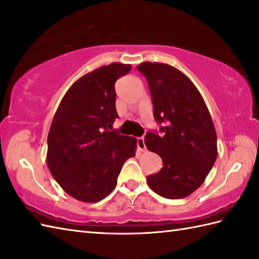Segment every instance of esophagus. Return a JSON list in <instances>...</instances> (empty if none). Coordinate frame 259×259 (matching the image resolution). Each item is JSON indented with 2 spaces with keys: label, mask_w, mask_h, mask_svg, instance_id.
I'll use <instances>...</instances> for the list:
<instances>
[{
  "label": "esophagus",
  "mask_w": 259,
  "mask_h": 259,
  "mask_svg": "<svg viewBox=\"0 0 259 259\" xmlns=\"http://www.w3.org/2000/svg\"><path fill=\"white\" fill-rule=\"evenodd\" d=\"M137 146L140 151H146V145H145V138L144 137H139L137 138Z\"/></svg>",
  "instance_id": "1"
}]
</instances>
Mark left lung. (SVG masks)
Masks as SVG:
<instances>
[{
	"label": "left lung",
	"mask_w": 259,
	"mask_h": 259,
	"mask_svg": "<svg viewBox=\"0 0 259 259\" xmlns=\"http://www.w3.org/2000/svg\"><path fill=\"white\" fill-rule=\"evenodd\" d=\"M152 97L153 117L163 136L148 131L145 144L162 159L160 171L147 177L159 196L179 199L199 188L217 159V136L205 101L191 80L171 65L142 62Z\"/></svg>",
	"instance_id": "8db88e82"
}]
</instances>
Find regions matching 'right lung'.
<instances>
[{
	"label": "right lung",
	"instance_id": "1",
	"mask_svg": "<svg viewBox=\"0 0 259 259\" xmlns=\"http://www.w3.org/2000/svg\"><path fill=\"white\" fill-rule=\"evenodd\" d=\"M131 70L113 62L81 76L69 88L48 135L47 164L61 188L76 200L98 202L117 186L137 139L112 130L118 118L114 83Z\"/></svg>",
	"mask_w": 259,
	"mask_h": 259
}]
</instances>
